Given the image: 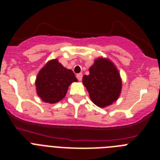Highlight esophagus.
Returning a JSON list of instances; mask_svg holds the SVG:
<instances>
[{
	"label": "esophagus",
	"mask_w": 160,
	"mask_h": 160,
	"mask_svg": "<svg viewBox=\"0 0 160 160\" xmlns=\"http://www.w3.org/2000/svg\"><path fill=\"white\" fill-rule=\"evenodd\" d=\"M77 80H79V81L82 80V78H83V74H82L81 72H80V73L77 74Z\"/></svg>",
	"instance_id": "1"
}]
</instances>
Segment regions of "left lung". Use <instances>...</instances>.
<instances>
[{"label":"left lung","mask_w":160,"mask_h":160,"mask_svg":"<svg viewBox=\"0 0 160 160\" xmlns=\"http://www.w3.org/2000/svg\"><path fill=\"white\" fill-rule=\"evenodd\" d=\"M84 75L83 83L91 101L100 108L111 105L118 98L122 90V80L116 67L107 59H96Z\"/></svg>","instance_id":"obj_1"}]
</instances>
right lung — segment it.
<instances>
[{
  "instance_id": "obj_1",
  "label": "right lung",
  "mask_w": 160,
  "mask_h": 160,
  "mask_svg": "<svg viewBox=\"0 0 160 160\" xmlns=\"http://www.w3.org/2000/svg\"><path fill=\"white\" fill-rule=\"evenodd\" d=\"M77 80L73 72L63 67L57 59L49 61L37 76V93L44 102L54 104L67 94L69 86Z\"/></svg>"
}]
</instances>
